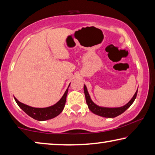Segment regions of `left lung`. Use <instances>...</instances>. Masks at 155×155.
Masks as SVG:
<instances>
[{
    "mask_svg": "<svg viewBox=\"0 0 155 155\" xmlns=\"http://www.w3.org/2000/svg\"><path fill=\"white\" fill-rule=\"evenodd\" d=\"M137 91H138V89L136 91V92H135L134 95L133 96V97L132 98L131 100L127 104L124 105V106L119 107H105L99 106V105H96L92 101V99H90V94L87 92V87L84 85V93L85 96V100H86V103L88 105V108L90 109L91 112L94 113V114L106 118L116 117L126 111V110L128 108L134 101V100L137 97Z\"/></svg>",
    "mask_w": 155,
    "mask_h": 155,
    "instance_id": "1",
    "label": "left lung"
}]
</instances>
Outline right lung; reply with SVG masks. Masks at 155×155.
I'll use <instances>...</instances> for the list:
<instances>
[{"label":"right lung","instance_id":"right-lung-1","mask_svg":"<svg viewBox=\"0 0 155 155\" xmlns=\"http://www.w3.org/2000/svg\"><path fill=\"white\" fill-rule=\"evenodd\" d=\"M70 85H69V86H70ZM68 87L65 92L64 94L63 95L62 98L56 104L48 107H44V108H38V107L29 106V105L24 104L23 103H21L15 97H14V99H15L16 104H18V106L29 117L37 120V121H45V120L51 119L56 117L63 111L66 102Z\"/></svg>","mask_w":155,"mask_h":155}]
</instances>
